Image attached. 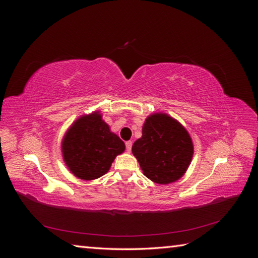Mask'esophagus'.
<instances>
[{
    "instance_id": "esophagus-1",
    "label": "esophagus",
    "mask_w": 258,
    "mask_h": 258,
    "mask_svg": "<svg viewBox=\"0 0 258 258\" xmlns=\"http://www.w3.org/2000/svg\"><path fill=\"white\" fill-rule=\"evenodd\" d=\"M131 147H132V142H131V141H127V142H126L127 152H130V151H131Z\"/></svg>"
}]
</instances>
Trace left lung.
Masks as SVG:
<instances>
[{"label":"left lung","mask_w":258,"mask_h":258,"mask_svg":"<svg viewBox=\"0 0 258 258\" xmlns=\"http://www.w3.org/2000/svg\"><path fill=\"white\" fill-rule=\"evenodd\" d=\"M143 174L157 184L176 182L188 169L192 155V140L183 124L166 113L146 117L142 137L132 145Z\"/></svg>","instance_id":"obj_1"}]
</instances>
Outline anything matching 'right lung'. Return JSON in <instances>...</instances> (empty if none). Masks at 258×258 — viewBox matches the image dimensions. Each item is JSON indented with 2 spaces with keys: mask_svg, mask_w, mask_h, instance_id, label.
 Returning a JSON list of instances; mask_svg holds the SVG:
<instances>
[{
  "mask_svg": "<svg viewBox=\"0 0 258 258\" xmlns=\"http://www.w3.org/2000/svg\"><path fill=\"white\" fill-rule=\"evenodd\" d=\"M124 148V143L111 131L100 111L80 116L67 130L61 142L66 166L84 181L104 175Z\"/></svg>",
  "mask_w": 258,
  "mask_h": 258,
  "instance_id": "1",
  "label": "right lung"
}]
</instances>
